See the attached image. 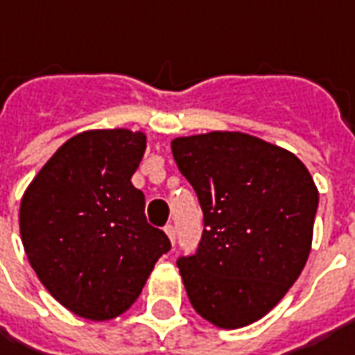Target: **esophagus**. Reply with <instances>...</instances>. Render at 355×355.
<instances>
[{"label":"esophagus","mask_w":355,"mask_h":355,"mask_svg":"<svg viewBox=\"0 0 355 355\" xmlns=\"http://www.w3.org/2000/svg\"><path fill=\"white\" fill-rule=\"evenodd\" d=\"M164 234L168 236L171 244H175V242H177V230H175V226H173V224H166V226H164Z\"/></svg>","instance_id":"34e87169"}]
</instances>
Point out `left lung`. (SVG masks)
Here are the masks:
<instances>
[{
	"mask_svg": "<svg viewBox=\"0 0 355 355\" xmlns=\"http://www.w3.org/2000/svg\"><path fill=\"white\" fill-rule=\"evenodd\" d=\"M180 173L205 212L196 254L177 262L196 314L223 330L284 298L312 250L318 187L290 150L239 131L177 137Z\"/></svg>",
	"mask_w": 355,
	"mask_h": 355,
	"instance_id": "8db88e82",
	"label": "left lung"
}]
</instances>
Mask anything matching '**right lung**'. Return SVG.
I'll list each match as a JSON object with an SVG mask.
<instances>
[{
  "label": "right lung",
  "instance_id": "obj_1",
  "mask_svg": "<svg viewBox=\"0 0 355 355\" xmlns=\"http://www.w3.org/2000/svg\"><path fill=\"white\" fill-rule=\"evenodd\" d=\"M147 135L91 129L65 141L25 189L19 232L41 284L77 316L105 322L139 298L166 234L145 216L131 177Z\"/></svg>",
  "mask_w": 355,
  "mask_h": 355
}]
</instances>
